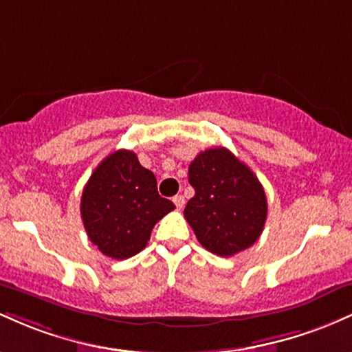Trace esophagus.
<instances>
[{
    "label": "esophagus",
    "mask_w": 352,
    "mask_h": 352,
    "mask_svg": "<svg viewBox=\"0 0 352 352\" xmlns=\"http://www.w3.org/2000/svg\"><path fill=\"white\" fill-rule=\"evenodd\" d=\"M173 204H175V207L177 208H184V205H185V199H184V197H182V195H175V197H173Z\"/></svg>",
    "instance_id": "esophagus-1"
}]
</instances>
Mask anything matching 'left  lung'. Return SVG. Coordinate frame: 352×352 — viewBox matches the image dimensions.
Returning a JSON list of instances; mask_svg holds the SVG:
<instances>
[{
    "mask_svg": "<svg viewBox=\"0 0 352 352\" xmlns=\"http://www.w3.org/2000/svg\"><path fill=\"white\" fill-rule=\"evenodd\" d=\"M195 195L184 210L197 240L218 256L250 248L263 232L268 201L256 175L228 148H207L188 167Z\"/></svg>",
    "mask_w": 352,
    "mask_h": 352,
    "instance_id": "left-lung-1",
    "label": "left lung"
}]
</instances>
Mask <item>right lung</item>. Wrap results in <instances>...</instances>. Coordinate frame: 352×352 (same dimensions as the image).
<instances>
[{"label":"right lung","mask_w":352,"mask_h":352,"mask_svg":"<svg viewBox=\"0 0 352 352\" xmlns=\"http://www.w3.org/2000/svg\"><path fill=\"white\" fill-rule=\"evenodd\" d=\"M173 208L157 192L155 175L140 165L134 152L124 148L96 167L80 199L89 240L114 260L142 252L153 225Z\"/></svg>","instance_id":"1"}]
</instances>
